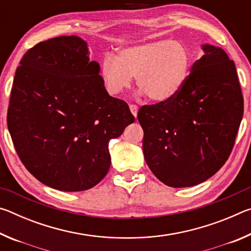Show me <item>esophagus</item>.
<instances>
[{
	"mask_svg": "<svg viewBox=\"0 0 251 251\" xmlns=\"http://www.w3.org/2000/svg\"><path fill=\"white\" fill-rule=\"evenodd\" d=\"M129 109H130L131 114H133V115H134L135 117H137V112H138V107H137V105L130 104V105H129Z\"/></svg>",
	"mask_w": 251,
	"mask_h": 251,
	"instance_id": "esophagus-1",
	"label": "esophagus"
}]
</instances>
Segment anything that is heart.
Here are the masks:
<instances>
[{"instance_id": "b5f03b06", "label": "heart", "mask_w": 251, "mask_h": 251, "mask_svg": "<svg viewBox=\"0 0 251 251\" xmlns=\"http://www.w3.org/2000/svg\"><path fill=\"white\" fill-rule=\"evenodd\" d=\"M192 56L186 46L160 40L121 50L117 56L106 55L100 76L108 94L115 96L131 86L137 87L157 103L173 100L187 82Z\"/></svg>"}]
</instances>
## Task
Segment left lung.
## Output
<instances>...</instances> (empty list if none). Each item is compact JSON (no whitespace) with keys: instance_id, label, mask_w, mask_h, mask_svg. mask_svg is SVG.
Instances as JSON below:
<instances>
[{"instance_id":"left-lung-1","label":"left lung","mask_w":251,"mask_h":251,"mask_svg":"<svg viewBox=\"0 0 251 251\" xmlns=\"http://www.w3.org/2000/svg\"><path fill=\"white\" fill-rule=\"evenodd\" d=\"M173 100L144 105V157L165 185L180 188L215 175L235 145L244 114V97L235 63L223 49L203 45Z\"/></svg>"}]
</instances>
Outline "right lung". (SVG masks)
<instances>
[{
  "label": "right lung",
  "mask_w": 251,
  "mask_h": 251,
  "mask_svg": "<svg viewBox=\"0 0 251 251\" xmlns=\"http://www.w3.org/2000/svg\"><path fill=\"white\" fill-rule=\"evenodd\" d=\"M86 42H40L16 69L7 127L21 161L44 185L82 192L110 166L108 143L134 123L126 101L108 95Z\"/></svg>",
  "instance_id": "obj_1"
}]
</instances>
